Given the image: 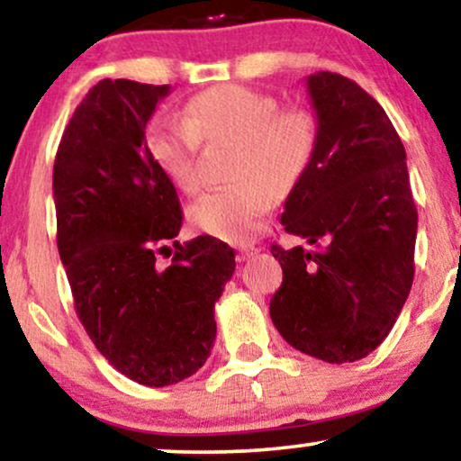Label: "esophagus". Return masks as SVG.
Masks as SVG:
<instances>
[{
  "mask_svg": "<svg viewBox=\"0 0 461 461\" xmlns=\"http://www.w3.org/2000/svg\"><path fill=\"white\" fill-rule=\"evenodd\" d=\"M253 255H258V249H255V247H240V249H238V253H236V259L238 261H247V259L253 258Z\"/></svg>",
  "mask_w": 461,
  "mask_h": 461,
  "instance_id": "esophagus-1",
  "label": "esophagus"
}]
</instances>
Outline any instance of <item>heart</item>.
Here are the masks:
<instances>
[{"instance_id":"heart-1","label":"heart","mask_w":461,"mask_h":461,"mask_svg":"<svg viewBox=\"0 0 461 461\" xmlns=\"http://www.w3.org/2000/svg\"><path fill=\"white\" fill-rule=\"evenodd\" d=\"M234 142V185L202 194L191 203L197 230L242 244L264 230L276 194H287L311 166L319 125L311 110H278L267 93L242 85H217L191 97L183 119L159 116L147 131L155 166L183 191L197 189L200 142Z\"/></svg>"}]
</instances>
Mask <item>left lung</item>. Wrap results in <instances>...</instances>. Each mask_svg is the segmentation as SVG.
Wrapping results in <instances>:
<instances>
[{"label": "left lung", "instance_id": "obj_1", "mask_svg": "<svg viewBox=\"0 0 461 461\" xmlns=\"http://www.w3.org/2000/svg\"><path fill=\"white\" fill-rule=\"evenodd\" d=\"M319 142L281 223L314 250L272 244L281 336L311 357L357 361L385 340L415 276L417 208L404 144L385 110L334 72L306 78Z\"/></svg>", "mask_w": 461, "mask_h": 461}]
</instances>
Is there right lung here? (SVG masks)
Masks as SVG:
<instances>
[{
	"instance_id": "1",
	"label": "right lung",
	"mask_w": 461,
	"mask_h": 461,
	"mask_svg": "<svg viewBox=\"0 0 461 461\" xmlns=\"http://www.w3.org/2000/svg\"><path fill=\"white\" fill-rule=\"evenodd\" d=\"M170 85L100 80L63 131L52 167L57 247L76 314L104 357L147 387L195 375L211 355L214 302L236 270L212 236L157 253L183 225L172 180L147 149L149 119Z\"/></svg>"
}]
</instances>
